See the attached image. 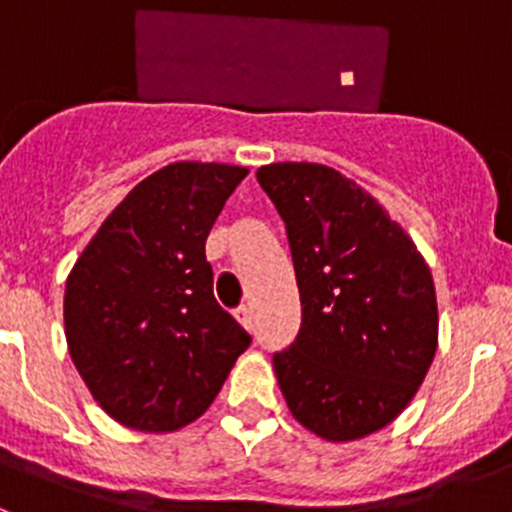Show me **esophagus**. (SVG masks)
<instances>
[{
  "label": "esophagus",
  "mask_w": 512,
  "mask_h": 512,
  "mask_svg": "<svg viewBox=\"0 0 512 512\" xmlns=\"http://www.w3.org/2000/svg\"><path fill=\"white\" fill-rule=\"evenodd\" d=\"M235 320H238V323L243 325V328L246 330H253V312H251V307H238V310H235Z\"/></svg>",
  "instance_id": "1"
}]
</instances>
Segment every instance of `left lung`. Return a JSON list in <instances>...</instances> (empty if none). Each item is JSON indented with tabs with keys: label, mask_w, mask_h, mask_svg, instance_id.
I'll list each match as a JSON object with an SVG mask.
<instances>
[{
	"label": "left lung",
	"mask_w": 512,
	"mask_h": 512,
	"mask_svg": "<svg viewBox=\"0 0 512 512\" xmlns=\"http://www.w3.org/2000/svg\"><path fill=\"white\" fill-rule=\"evenodd\" d=\"M256 179L287 225L300 287V333L274 354L289 413L333 443L382 431L436 356L431 269L400 223L341 171L284 161Z\"/></svg>",
	"instance_id": "1"
}]
</instances>
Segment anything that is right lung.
<instances>
[{"mask_svg":"<svg viewBox=\"0 0 512 512\" xmlns=\"http://www.w3.org/2000/svg\"><path fill=\"white\" fill-rule=\"evenodd\" d=\"M246 166L176 161L107 215L66 279V343L104 413L140 433L200 418L251 336L212 295L205 241Z\"/></svg>","mask_w":512,"mask_h":512,"instance_id":"add662e5","label":"right lung"}]
</instances>
